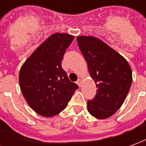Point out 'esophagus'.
Returning a JSON list of instances; mask_svg holds the SVG:
<instances>
[{
	"label": "esophagus",
	"mask_w": 146,
	"mask_h": 146,
	"mask_svg": "<svg viewBox=\"0 0 146 146\" xmlns=\"http://www.w3.org/2000/svg\"><path fill=\"white\" fill-rule=\"evenodd\" d=\"M76 83L78 84V86H79V87H81V85H82V80H81V79H78V81L76 82Z\"/></svg>",
	"instance_id": "1"
}]
</instances>
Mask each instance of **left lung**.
Returning a JSON list of instances; mask_svg holds the SVG:
<instances>
[{
  "label": "left lung",
  "instance_id": "left-lung-1",
  "mask_svg": "<svg viewBox=\"0 0 146 146\" xmlns=\"http://www.w3.org/2000/svg\"><path fill=\"white\" fill-rule=\"evenodd\" d=\"M77 41L97 87L95 98L87 102L88 111L97 119H107L127 97L132 82L131 67L123 56L101 39L80 36Z\"/></svg>",
  "mask_w": 146,
  "mask_h": 146
}]
</instances>
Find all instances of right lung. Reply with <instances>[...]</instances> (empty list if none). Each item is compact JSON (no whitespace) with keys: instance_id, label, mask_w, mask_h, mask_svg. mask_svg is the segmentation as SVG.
Segmentation results:
<instances>
[{"instance_id":"add662e5","label":"right lung","mask_w":146,"mask_h":146,"mask_svg":"<svg viewBox=\"0 0 146 146\" xmlns=\"http://www.w3.org/2000/svg\"><path fill=\"white\" fill-rule=\"evenodd\" d=\"M74 36L52 34L26 59L19 72V85L27 104L38 114L52 117L65 109L77 84L70 82L61 61Z\"/></svg>"}]
</instances>
